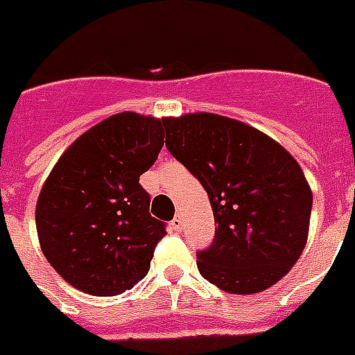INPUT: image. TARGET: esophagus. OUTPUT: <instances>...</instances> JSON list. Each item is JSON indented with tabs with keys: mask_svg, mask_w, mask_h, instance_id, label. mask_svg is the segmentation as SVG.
Masks as SVG:
<instances>
[{
	"mask_svg": "<svg viewBox=\"0 0 355 355\" xmlns=\"http://www.w3.org/2000/svg\"><path fill=\"white\" fill-rule=\"evenodd\" d=\"M170 225H172L174 230H181V228H183V218H181V215H175L174 220H172Z\"/></svg>",
	"mask_w": 355,
	"mask_h": 355,
	"instance_id": "1",
	"label": "esophagus"
}]
</instances>
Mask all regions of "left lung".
I'll return each mask as SVG.
<instances>
[{"label": "left lung", "instance_id": "8db88e82", "mask_svg": "<svg viewBox=\"0 0 355 355\" xmlns=\"http://www.w3.org/2000/svg\"><path fill=\"white\" fill-rule=\"evenodd\" d=\"M166 148L206 189L215 239L196 254L204 279L228 294H258L305 249L313 191L281 144L232 117H164Z\"/></svg>", "mask_w": 355, "mask_h": 355}]
</instances>
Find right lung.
<instances>
[{
  "label": "right lung",
  "mask_w": 355,
  "mask_h": 355,
  "mask_svg": "<svg viewBox=\"0 0 355 355\" xmlns=\"http://www.w3.org/2000/svg\"><path fill=\"white\" fill-rule=\"evenodd\" d=\"M164 121L121 112L80 135L52 168L35 207L42 254L71 286L117 295L148 275L164 223L138 183L164 144Z\"/></svg>",
  "instance_id": "obj_1"
}]
</instances>
